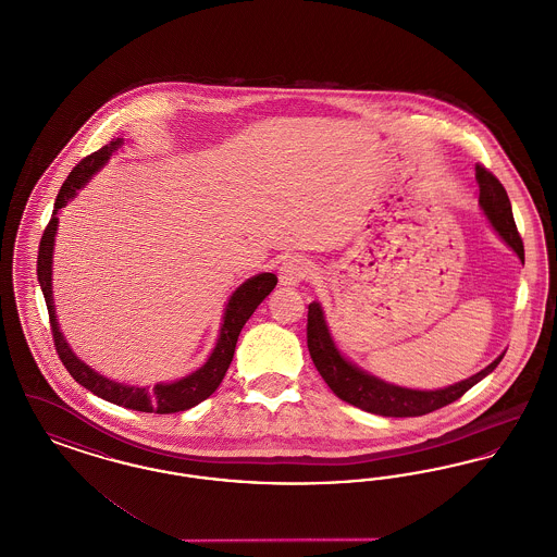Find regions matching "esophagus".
<instances>
[{
	"instance_id": "1",
	"label": "esophagus",
	"mask_w": 557,
	"mask_h": 557,
	"mask_svg": "<svg viewBox=\"0 0 557 557\" xmlns=\"http://www.w3.org/2000/svg\"><path fill=\"white\" fill-rule=\"evenodd\" d=\"M311 275V263L302 257H290L280 267V284L294 288Z\"/></svg>"
}]
</instances>
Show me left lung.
<instances>
[{
	"label": "left lung",
	"mask_w": 557,
	"mask_h": 557,
	"mask_svg": "<svg viewBox=\"0 0 557 557\" xmlns=\"http://www.w3.org/2000/svg\"><path fill=\"white\" fill-rule=\"evenodd\" d=\"M476 182L480 187L478 205L488 216L493 230L499 234V238L520 257L524 263V244L518 234L513 214H511V205L507 198V191L502 186V182L482 164H476ZM307 346L311 352V359L315 363L321 377L325 384L332 388V393L346 403L370 411L375 416L384 418H416V416H425L430 411H436L453 400L463 397L474 384H478L482 377H486L491 371L495 370L504 355H499L491 366L484 370L478 371L472 377L461 380L447 388L438 391H413V388H403L388 384L368 371L359 370L352 366L345 355L334 345L332 334L327 330V323L323 318V309L319 302L309 305V315H307Z\"/></svg>",
	"instance_id": "1"
}]
</instances>
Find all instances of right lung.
<instances>
[{"mask_svg": "<svg viewBox=\"0 0 557 557\" xmlns=\"http://www.w3.org/2000/svg\"><path fill=\"white\" fill-rule=\"evenodd\" d=\"M121 144H123V139L119 137V139L107 144L104 148H100L98 152L89 154L87 159L81 160L79 164L71 171V175L66 177V182L60 187V191L55 196V205H53L52 219L39 242L37 280H39V286H41L46 305H48V313H50L53 346L58 350L60 361L75 377V382H79L81 386H85L87 391H91L94 395L104 398L108 403H114V405H121L127 409L144 411V413H177V411H186L194 405L202 403L219 388L225 371L234 359V350H236V343H238L244 323L265 300L269 292L275 288L277 277L273 273H259V275L246 280L238 290L232 294V298L225 307V315H223L219 338L212 348L211 357L207 359V363L200 370L189 373L177 382H164V384H157L154 388H137V386H127V384L108 380L98 371L91 370L89 366H85L79 357L71 350V346L66 345V341L58 327L55 309H53L52 255L53 238H55V230H58V211L64 209L77 196L81 187L91 180V175L96 171H100L107 164L112 152Z\"/></svg>", "mask_w": 557, "mask_h": 557, "instance_id": "1", "label": "right lung"}]
</instances>
